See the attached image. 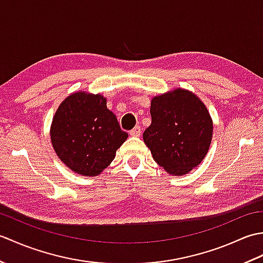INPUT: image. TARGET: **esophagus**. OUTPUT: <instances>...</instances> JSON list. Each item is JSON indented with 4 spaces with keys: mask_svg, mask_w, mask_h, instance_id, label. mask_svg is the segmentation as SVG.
<instances>
[{
    "mask_svg": "<svg viewBox=\"0 0 263 263\" xmlns=\"http://www.w3.org/2000/svg\"><path fill=\"white\" fill-rule=\"evenodd\" d=\"M130 136L132 137H140L141 136V127L140 126H136L133 127L130 131Z\"/></svg>",
    "mask_w": 263,
    "mask_h": 263,
    "instance_id": "1",
    "label": "esophagus"
}]
</instances>
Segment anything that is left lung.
<instances>
[{"instance_id":"8db88e82","label":"left lung","mask_w":263,"mask_h":263,"mask_svg":"<svg viewBox=\"0 0 263 263\" xmlns=\"http://www.w3.org/2000/svg\"><path fill=\"white\" fill-rule=\"evenodd\" d=\"M150 114L143 141L168 174L184 175L203 160L212 139V120L199 97L177 88L154 97Z\"/></svg>"}]
</instances>
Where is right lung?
Returning <instances> with one entry per match:
<instances>
[{"label": "right lung", "instance_id": "1", "mask_svg": "<svg viewBox=\"0 0 263 263\" xmlns=\"http://www.w3.org/2000/svg\"><path fill=\"white\" fill-rule=\"evenodd\" d=\"M127 137L99 93L70 95L59 106L51 125L55 153L71 171L83 176L99 175Z\"/></svg>", "mask_w": 263, "mask_h": 263}]
</instances>
